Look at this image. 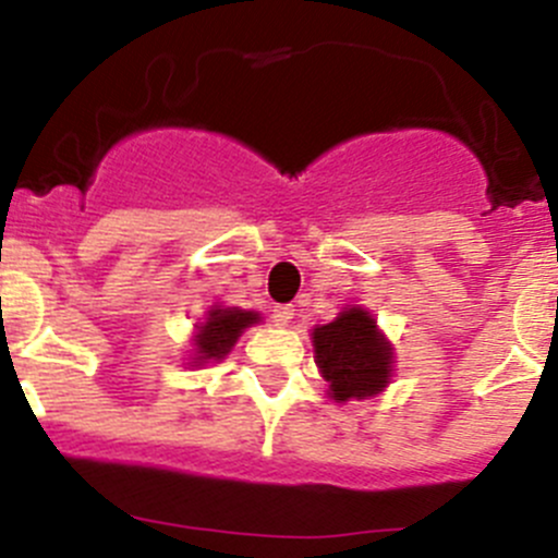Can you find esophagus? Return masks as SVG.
<instances>
[{
	"mask_svg": "<svg viewBox=\"0 0 558 558\" xmlns=\"http://www.w3.org/2000/svg\"><path fill=\"white\" fill-rule=\"evenodd\" d=\"M291 318H294V307H291V305H275L272 322L278 324V327H289Z\"/></svg>",
	"mask_w": 558,
	"mask_h": 558,
	"instance_id": "1",
	"label": "esophagus"
}]
</instances>
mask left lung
Returning a JSON list of instances; mask_svg holds the SVG:
<instances>
[{
    "label": "left lung",
    "instance_id": "obj_1",
    "mask_svg": "<svg viewBox=\"0 0 558 558\" xmlns=\"http://www.w3.org/2000/svg\"><path fill=\"white\" fill-rule=\"evenodd\" d=\"M313 351L329 398L338 403L373 398L392 376V345L362 307H345L335 322L313 329Z\"/></svg>",
    "mask_w": 558,
    "mask_h": 558
}]
</instances>
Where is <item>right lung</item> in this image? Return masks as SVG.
<instances>
[{
	"mask_svg": "<svg viewBox=\"0 0 558 558\" xmlns=\"http://www.w3.org/2000/svg\"><path fill=\"white\" fill-rule=\"evenodd\" d=\"M258 318L262 316L253 311L213 305L207 311V318L198 324L196 338H193V345H196L193 362H196V365H204V362L223 360V356L234 349L240 335L245 332L247 327H253V324H258Z\"/></svg>",
	"mask_w": 558,
	"mask_h": 558,
	"instance_id": "add662e5",
	"label": "right lung"
}]
</instances>
